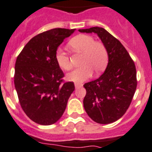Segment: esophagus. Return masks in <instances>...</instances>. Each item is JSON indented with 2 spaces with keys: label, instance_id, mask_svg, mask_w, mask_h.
<instances>
[{
  "label": "esophagus",
  "instance_id": "esophagus-1",
  "mask_svg": "<svg viewBox=\"0 0 152 152\" xmlns=\"http://www.w3.org/2000/svg\"><path fill=\"white\" fill-rule=\"evenodd\" d=\"M74 85H75V87H76V88H79V87H80V86H81V84H80V83H75Z\"/></svg>",
  "mask_w": 152,
  "mask_h": 152
}]
</instances>
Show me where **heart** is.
Segmentation results:
<instances>
[{
    "mask_svg": "<svg viewBox=\"0 0 152 152\" xmlns=\"http://www.w3.org/2000/svg\"><path fill=\"white\" fill-rule=\"evenodd\" d=\"M72 52L82 54L80 66L68 73L67 79L73 82H83L92 75V70L99 73L103 70L108 61V53L106 47L100 42H94L91 36L79 34L73 37L68 43ZM55 60L61 69L69 70L73 68L69 57L62 49L55 52Z\"/></svg>",
    "mask_w": 152,
    "mask_h": 152,
    "instance_id": "1",
    "label": "heart"
}]
</instances>
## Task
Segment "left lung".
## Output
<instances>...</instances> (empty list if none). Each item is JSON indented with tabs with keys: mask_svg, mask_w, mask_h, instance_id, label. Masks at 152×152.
Instances as JSON below:
<instances>
[{
	"mask_svg": "<svg viewBox=\"0 0 152 152\" xmlns=\"http://www.w3.org/2000/svg\"><path fill=\"white\" fill-rule=\"evenodd\" d=\"M82 33H95L108 53L104 73L84 85L86 95L84 108L89 117L98 124H110L124 115L137 89V70L134 61L118 39L104 28L79 29Z\"/></svg>",
	"mask_w": 152,
	"mask_h": 152,
	"instance_id": "obj_1",
	"label": "left lung"
}]
</instances>
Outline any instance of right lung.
Returning a JSON list of instances; mask_svg holds the SVG:
<instances>
[{"instance_id":"obj_1","label":"right lung","mask_w":152,"mask_h":152,"mask_svg":"<svg viewBox=\"0 0 152 152\" xmlns=\"http://www.w3.org/2000/svg\"><path fill=\"white\" fill-rule=\"evenodd\" d=\"M76 29L54 28L34 37L17 57L14 84L22 110L42 125L58 121L75 89L72 82L64 83L63 71L55 52L65 38Z\"/></svg>"}]
</instances>
